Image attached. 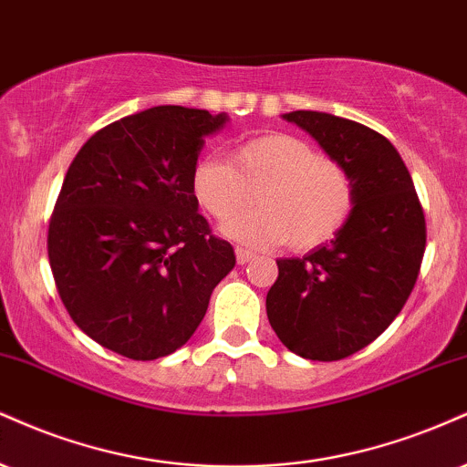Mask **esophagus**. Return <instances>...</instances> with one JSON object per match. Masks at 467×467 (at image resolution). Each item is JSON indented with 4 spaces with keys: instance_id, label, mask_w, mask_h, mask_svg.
Instances as JSON below:
<instances>
[{
    "instance_id": "esophagus-1",
    "label": "esophagus",
    "mask_w": 467,
    "mask_h": 467,
    "mask_svg": "<svg viewBox=\"0 0 467 467\" xmlns=\"http://www.w3.org/2000/svg\"><path fill=\"white\" fill-rule=\"evenodd\" d=\"M254 254H251V251H246V249H243V246H240V249H235V260H238V265H246V262H251L254 260Z\"/></svg>"
}]
</instances>
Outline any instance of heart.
<instances>
[{
    "label": "heart",
    "mask_w": 467,
    "mask_h": 467,
    "mask_svg": "<svg viewBox=\"0 0 467 467\" xmlns=\"http://www.w3.org/2000/svg\"><path fill=\"white\" fill-rule=\"evenodd\" d=\"M254 193L261 207L224 224L229 238L249 246L312 251L330 243L354 210L348 170L295 135L254 137L234 148L232 163L210 155L192 170V194L218 223L248 206Z\"/></svg>",
    "instance_id": "heart-1"
}]
</instances>
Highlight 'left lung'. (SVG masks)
Returning <instances> with one entry per match:
<instances>
[{
    "mask_svg": "<svg viewBox=\"0 0 467 467\" xmlns=\"http://www.w3.org/2000/svg\"><path fill=\"white\" fill-rule=\"evenodd\" d=\"M348 170L354 210L330 243L277 260L268 323L290 352L341 360L376 341L407 304L426 246L413 179L387 137L319 111L282 115Z\"/></svg>",
    "mask_w": 467,
    "mask_h": 467,
    "instance_id": "1",
    "label": "left lung"
}]
</instances>
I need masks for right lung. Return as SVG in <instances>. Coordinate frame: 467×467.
I'll list each match as a JSON object with an SVG mask.
<instances>
[{
  "mask_svg": "<svg viewBox=\"0 0 467 467\" xmlns=\"http://www.w3.org/2000/svg\"><path fill=\"white\" fill-rule=\"evenodd\" d=\"M227 113L174 104L104 126L65 174L47 255L65 308L87 337L133 360L190 341L235 255L192 194V170Z\"/></svg>",
  "mask_w": 467,
  "mask_h": 467,
  "instance_id": "obj_1",
  "label": "right lung"
}]
</instances>
